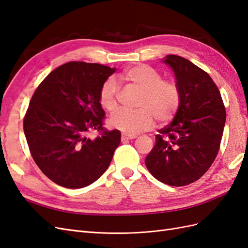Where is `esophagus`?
<instances>
[{
  "label": "esophagus",
  "mask_w": 248,
  "mask_h": 248,
  "mask_svg": "<svg viewBox=\"0 0 248 248\" xmlns=\"http://www.w3.org/2000/svg\"><path fill=\"white\" fill-rule=\"evenodd\" d=\"M136 138H137V136H130V134H126V133H122V136H121L122 141L128 140H133V139H136Z\"/></svg>",
  "instance_id": "34e87169"
}]
</instances>
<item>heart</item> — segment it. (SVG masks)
Wrapping results in <instances>:
<instances>
[{
    "instance_id": "b5f03b06",
    "label": "heart",
    "mask_w": 248,
    "mask_h": 248,
    "mask_svg": "<svg viewBox=\"0 0 248 248\" xmlns=\"http://www.w3.org/2000/svg\"><path fill=\"white\" fill-rule=\"evenodd\" d=\"M120 78L138 89L141 95L138 102L139 109L118 110L109 119L111 127L136 136L151 128L154 118L159 123H167L174 118L181 103V90L176 81L162 79L158 71L145 64L129 67ZM118 94L116 80L107 79L99 89L100 107L106 111H115L118 108Z\"/></svg>"
}]
</instances>
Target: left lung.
I'll return each instance as SVG.
<instances>
[{
  "instance_id": "obj_1",
  "label": "left lung",
  "mask_w": 248,
  "mask_h": 248,
  "mask_svg": "<svg viewBox=\"0 0 248 248\" xmlns=\"http://www.w3.org/2000/svg\"><path fill=\"white\" fill-rule=\"evenodd\" d=\"M164 63L175 72L181 103L172 121L158 130L155 146L145 159L158 181L185 186L199 180L219 151L226 108L209 74L182 57L169 55Z\"/></svg>"
}]
</instances>
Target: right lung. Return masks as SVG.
I'll return each mask as SVG.
<instances>
[{
  "mask_svg": "<svg viewBox=\"0 0 248 248\" xmlns=\"http://www.w3.org/2000/svg\"><path fill=\"white\" fill-rule=\"evenodd\" d=\"M115 68L68 62L37 87L24 118L30 152L41 171L66 188H82L106 171L121 140L118 129L103 127L98 101L101 85ZM96 130L100 136H86Z\"/></svg>",
  "mask_w": 248,
  "mask_h": 248,
  "instance_id": "1",
  "label": "right lung"
}]
</instances>
